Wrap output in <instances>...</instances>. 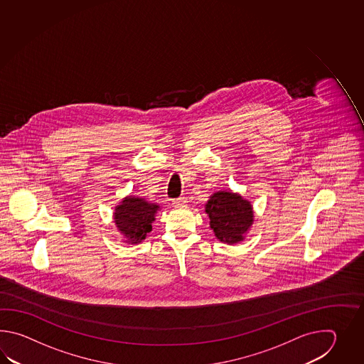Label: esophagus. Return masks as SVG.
<instances>
[{
	"label": "esophagus",
	"instance_id": "1",
	"mask_svg": "<svg viewBox=\"0 0 364 364\" xmlns=\"http://www.w3.org/2000/svg\"><path fill=\"white\" fill-rule=\"evenodd\" d=\"M173 205H174L176 208L186 207V205H187V199H186V198H178V199H176V200L173 201Z\"/></svg>",
	"mask_w": 364,
	"mask_h": 364
}]
</instances>
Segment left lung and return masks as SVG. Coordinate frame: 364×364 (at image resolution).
Wrapping results in <instances>:
<instances>
[{"label":"left lung","mask_w":364,"mask_h":364,"mask_svg":"<svg viewBox=\"0 0 364 364\" xmlns=\"http://www.w3.org/2000/svg\"><path fill=\"white\" fill-rule=\"evenodd\" d=\"M205 213L217 240L229 245L245 240V234L254 223L251 203L232 191L213 193L205 204Z\"/></svg>","instance_id":"8db88e82"}]
</instances>
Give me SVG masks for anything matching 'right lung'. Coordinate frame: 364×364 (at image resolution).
Masks as SVG:
<instances>
[{
  "instance_id": "add662e5",
  "label": "right lung",
  "mask_w": 364,
  "mask_h": 364,
  "mask_svg": "<svg viewBox=\"0 0 364 364\" xmlns=\"http://www.w3.org/2000/svg\"><path fill=\"white\" fill-rule=\"evenodd\" d=\"M160 208L155 203L146 201L143 198L126 196L114 209V223L118 232H122L127 243L136 245L146 240L152 230V223Z\"/></svg>"
}]
</instances>
